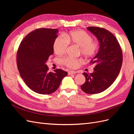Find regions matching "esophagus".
Here are the masks:
<instances>
[{"label": "esophagus", "instance_id": "34e87169", "mask_svg": "<svg viewBox=\"0 0 134 134\" xmlns=\"http://www.w3.org/2000/svg\"><path fill=\"white\" fill-rule=\"evenodd\" d=\"M76 72L75 71H69L68 72V75H71V74H75Z\"/></svg>", "mask_w": 134, "mask_h": 134}]
</instances>
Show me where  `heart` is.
<instances>
[{
	"label": "heart",
	"instance_id": "heart-1",
	"mask_svg": "<svg viewBox=\"0 0 134 134\" xmlns=\"http://www.w3.org/2000/svg\"><path fill=\"white\" fill-rule=\"evenodd\" d=\"M63 37L64 39L62 37H58L54 41L53 49L57 55L60 56L65 53L68 44L78 46L80 53L87 58L92 57L98 51V42L92 40V36L84 31H71L68 34H64ZM62 63L69 68H76L83 63V60L66 58L62 60Z\"/></svg>",
	"mask_w": 134,
	"mask_h": 134
}]
</instances>
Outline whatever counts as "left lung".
I'll use <instances>...</instances> for the list:
<instances>
[{
	"instance_id": "obj_1",
	"label": "left lung",
	"mask_w": 134,
	"mask_h": 134,
	"mask_svg": "<svg viewBox=\"0 0 134 134\" xmlns=\"http://www.w3.org/2000/svg\"><path fill=\"white\" fill-rule=\"evenodd\" d=\"M87 30L94 35L99 42V47L91 60L94 64V71L89 74L83 72L86 82L81 89L88 94H97L110 87L117 78L122 64V52L111 32L102 28L89 27Z\"/></svg>"
}]
</instances>
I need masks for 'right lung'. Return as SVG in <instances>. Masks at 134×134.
Here are the masks:
<instances>
[{
  "mask_svg": "<svg viewBox=\"0 0 134 134\" xmlns=\"http://www.w3.org/2000/svg\"><path fill=\"white\" fill-rule=\"evenodd\" d=\"M58 32L57 29H37L23 38L18 48L17 64L20 75L27 86L38 94L54 93L68 75L62 69L49 72L46 64L54 54L53 44Z\"/></svg>",
  "mask_w": 134,
  "mask_h": 134,
  "instance_id": "1",
  "label": "right lung"
}]
</instances>
